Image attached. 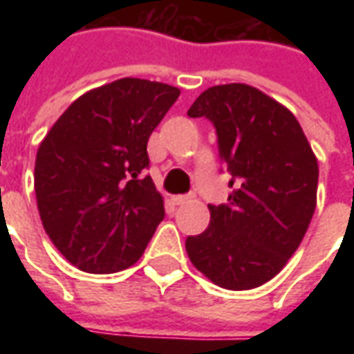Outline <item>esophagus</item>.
Returning <instances> with one entry per match:
<instances>
[{
  "label": "esophagus",
  "instance_id": "1",
  "mask_svg": "<svg viewBox=\"0 0 354 354\" xmlns=\"http://www.w3.org/2000/svg\"><path fill=\"white\" fill-rule=\"evenodd\" d=\"M172 201H174V205H185L187 201H192V195H174Z\"/></svg>",
  "mask_w": 354,
  "mask_h": 354
}]
</instances>
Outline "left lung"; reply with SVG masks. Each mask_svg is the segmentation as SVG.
<instances>
[{"instance_id": "8db88e82", "label": "left lung", "mask_w": 354, "mask_h": 354, "mask_svg": "<svg viewBox=\"0 0 354 354\" xmlns=\"http://www.w3.org/2000/svg\"><path fill=\"white\" fill-rule=\"evenodd\" d=\"M207 117L231 174L227 205L185 239L189 260L227 290L271 281L296 252L317 207L319 162L288 108L245 83L216 85L187 109Z\"/></svg>"}]
</instances>
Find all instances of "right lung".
<instances>
[{"label": "right lung", "instance_id": "1", "mask_svg": "<svg viewBox=\"0 0 354 354\" xmlns=\"http://www.w3.org/2000/svg\"><path fill=\"white\" fill-rule=\"evenodd\" d=\"M178 96L167 83L117 80L80 96L39 144L34 187L41 223L81 271L134 266L165 218L161 193L142 172L147 140Z\"/></svg>", "mask_w": 354, "mask_h": 354}]
</instances>
